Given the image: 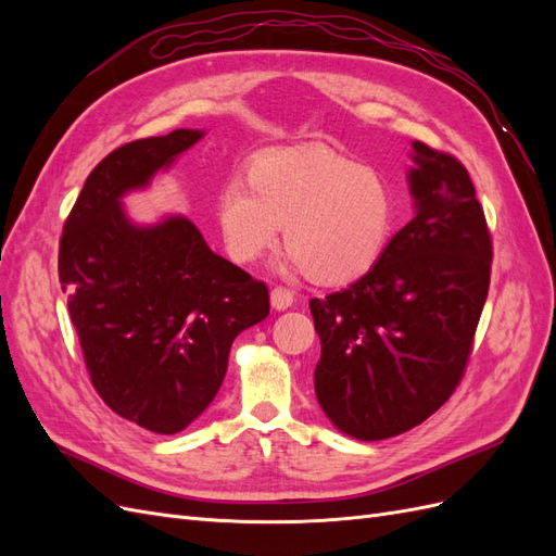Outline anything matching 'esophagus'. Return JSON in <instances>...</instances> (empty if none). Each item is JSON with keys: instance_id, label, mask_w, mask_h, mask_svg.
Instances as JSON below:
<instances>
[{"instance_id": "obj_1", "label": "esophagus", "mask_w": 556, "mask_h": 556, "mask_svg": "<svg viewBox=\"0 0 556 556\" xmlns=\"http://www.w3.org/2000/svg\"><path fill=\"white\" fill-rule=\"evenodd\" d=\"M294 304V292L288 288H274L271 290V306L276 311H285Z\"/></svg>"}]
</instances>
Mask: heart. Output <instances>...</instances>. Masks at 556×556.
<instances>
[{"instance_id": "heart-1", "label": "heart", "mask_w": 556, "mask_h": 556, "mask_svg": "<svg viewBox=\"0 0 556 556\" xmlns=\"http://www.w3.org/2000/svg\"><path fill=\"white\" fill-rule=\"evenodd\" d=\"M217 225L229 257L257 262L285 231V264L323 285L371 271L392 239L396 197L374 166L311 143L266 150L245 166V182L217 192Z\"/></svg>"}]
</instances>
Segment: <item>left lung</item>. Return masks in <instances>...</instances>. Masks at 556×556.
<instances>
[{
	"label": "left lung",
	"mask_w": 556,
	"mask_h": 556,
	"mask_svg": "<svg viewBox=\"0 0 556 556\" xmlns=\"http://www.w3.org/2000/svg\"><path fill=\"white\" fill-rule=\"evenodd\" d=\"M415 217L350 288L311 299L315 396L359 441L422 425L462 380L490 290L492 239L464 164L413 141Z\"/></svg>",
	"instance_id": "obj_1"
}]
</instances>
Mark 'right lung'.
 Here are the masks:
<instances>
[{
  "label": "right lung",
  "mask_w": 556,
  "mask_h": 556,
  "mask_svg": "<svg viewBox=\"0 0 556 556\" xmlns=\"http://www.w3.org/2000/svg\"><path fill=\"white\" fill-rule=\"evenodd\" d=\"M204 129L125 143L99 162L66 217L60 282L97 394L121 417L178 433L204 413L237 336L268 315L266 285L215 255L185 215L137 225L146 190Z\"/></svg>",
  "instance_id": "add662e5"
}]
</instances>
